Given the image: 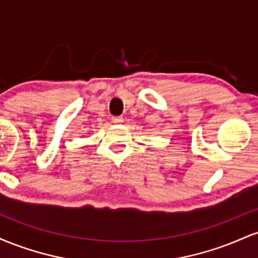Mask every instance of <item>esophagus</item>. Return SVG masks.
Returning a JSON list of instances; mask_svg holds the SVG:
<instances>
[{"label":"esophagus","instance_id":"34e87169","mask_svg":"<svg viewBox=\"0 0 258 258\" xmlns=\"http://www.w3.org/2000/svg\"><path fill=\"white\" fill-rule=\"evenodd\" d=\"M112 122L116 123V125H119V123L123 122V117L122 116H114L112 117Z\"/></svg>","mask_w":258,"mask_h":258}]
</instances>
